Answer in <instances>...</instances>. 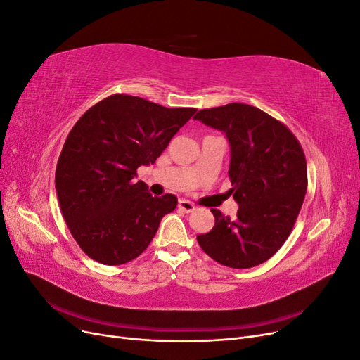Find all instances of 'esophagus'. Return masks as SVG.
I'll return each instance as SVG.
<instances>
[{
  "instance_id": "34e87169",
  "label": "esophagus",
  "mask_w": 360,
  "mask_h": 360,
  "mask_svg": "<svg viewBox=\"0 0 360 360\" xmlns=\"http://www.w3.org/2000/svg\"><path fill=\"white\" fill-rule=\"evenodd\" d=\"M179 209L184 213H192L195 210V205L188 200H179Z\"/></svg>"
}]
</instances>
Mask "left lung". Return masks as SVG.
<instances>
[{
  "label": "left lung",
  "instance_id": "1",
  "mask_svg": "<svg viewBox=\"0 0 360 360\" xmlns=\"http://www.w3.org/2000/svg\"><path fill=\"white\" fill-rule=\"evenodd\" d=\"M230 144L231 217L212 209L214 226L197 240L217 263L249 269L274 257L290 236L308 186L303 150L287 126L255 106L228 103L193 117Z\"/></svg>",
  "mask_w": 360,
  "mask_h": 360
}]
</instances>
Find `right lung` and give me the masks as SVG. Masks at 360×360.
<instances>
[{
    "label": "right lung",
    "mask_w": 360,
    "mask_h": 360,
    "mask_svg": "<svg viewBox=\"0 0 360 360\" xmlns=\"http://www.w3.org/2000/svg\"><path fill=\"white\" fill-rule=\"evenodd\" d=\"M195 111L114 94L76 122L57 163L56 191L64 221L90 258L120 266L153 240L177 197H153L135 180L136 169L155 163Z\"/></svg>",
    "instance_id": "right-lung-1"
}]
</instances>
